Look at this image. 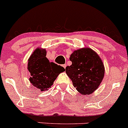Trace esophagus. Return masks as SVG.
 <instances>
[{"label": "esophagus", "instance_id": "34e87169", "mask_svg": "<svg viewBox=\"0 0 128 128\" xmlns=\"http://www.w3.org/2000/svg\"><path fill=\"white\" fill-rule=\"evenodd\" d=\"M62 66L64 67V69H65L66 67V64H63V65H62Z\"/></svg>", "mask_w": 128, "mask_h": 128}]
</instances>
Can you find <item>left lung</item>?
Returning <instances> with one entry per match:
<instances>
[{
  "instance_id": "8db88e82",
  "label": "left lung",
  "mask_w": 128,
  "mask_h": 128,
  "mask_svg": "<svg viewBox=\"0 0 128 128\" xmlns=\"http://www.w3.org/2000/svg\"><path fill=\"white\" fill-rule=\"evenodd\" d=\"M71 66L66 68V73L73 86L82 95L91 94L102 82L104 66L101 58L90 48L75 50L71 54Z\"/></svg>"
}]
</instances>
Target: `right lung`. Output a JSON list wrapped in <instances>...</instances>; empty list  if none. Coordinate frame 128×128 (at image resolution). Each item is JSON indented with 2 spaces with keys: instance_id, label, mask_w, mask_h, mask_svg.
I'll list each match as a JSON object with an SVG mask.
<instances>
[{
  "instance_id": "obj_1",
  "label": "right lung",
  "mask_w": 128,
  "mask_h": 128,
  "mask_svg": "<svg viewBox=\"0 0 128 128\" xmlns=\"http://www.w3.org/2000/svg\"><path fill=\"white\" fill-rule=\"evenodd\" d=\"M46 55L45 49L37 48L30 57L28 63L30 82L41 91L48 90L57 76L65 71L64 67L50 62Z\"/></svg>"
}]
</instances>
